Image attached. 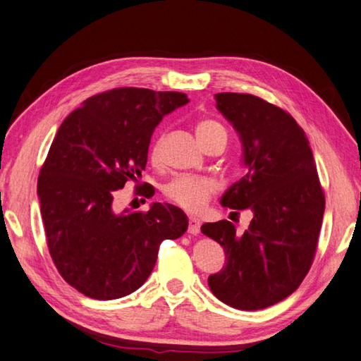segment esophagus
<instances>
[{
  "instance_id": "obj_1",
  "label": "esophagus",
  "mask_w": 361,
  "mask_h": 361,
  "mask_svg": "<svg viewBox=\"0 0 361 361\" xmlns=\"http://www.w3.org/2000/svg\"><path fill=\"white\" fill-rule=\"evenodd\" d=\"M200 228H201V223L200 220L194 219V216H190L189 219V233H192V235H197V233H200Z\"/></svg>"
}]
</instances>
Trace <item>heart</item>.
<instances>
[{
  "instance_id": "b5f03b06",
  "label": "heart",
  "mask_w": 361,
  "mask_h": 361,
  "mask_svg": "<svg viewBox=\"0 0 361 361\" xmlns=\"http://www.w3.org/2000/svg\"><path fill=\"white\" fill-rule=\"evenodd\" d=\"M197 137L201 145L204 147L215 140L216 137H226L228 133L223 126L215 120H201L195 126ZM163 146V135H158L152 146H150V158L152 161L160 160ZM219 190V184L212 178L207 177H192V175H184L167 183L163 189V195L172 204L178 206L183 211L189 214H200L203 212L206 206L211 203V200Z\"/></svg>"
}]
</instances>
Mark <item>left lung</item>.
Instances as JSON below:
<instances>
[{"label":"left lung","mask_w":361,"mask_h":361,"mask_svg":"<svg viewBox=\"0 0 361 361\" xmlns=\"http://www.w3.org/2000/svg\"><path fill=\"white\" fill-rule=\"evenodd\" d=\"M215 99L240 133L247 167L221 204L250 209L254 219L243 233L228 220L201 226L226 254V266L207 283L223 303L257 311L290 295L311 269L324 192L309 140L290 114L250 94L221 92Z\"/></svg>","instance_id":"8db88e82"}]
</instances>
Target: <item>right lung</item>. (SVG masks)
Here are the masks:
<instances>
[{"instance_id": "right-lung-1", "label": "right lung", "mask_w": 361, "mask_h": 361, "mask_svg": "<svg viewBox=\"0 0 361 361\" xmlns=\"http://www.w3.org/2000/svg\"><path fill=\"white\" fill-rule=\"evenodd\" d=\"M186 103L181 92L116 87L87 98L58 129L37 184L41 219L58 272L86 297L132 294L152 272L161 243L186 232L188 216L173 204L112 207L118 189L146 169L157 124ZM135 192L155 194L147 183Z\"/></svg>"}]
</instances>
